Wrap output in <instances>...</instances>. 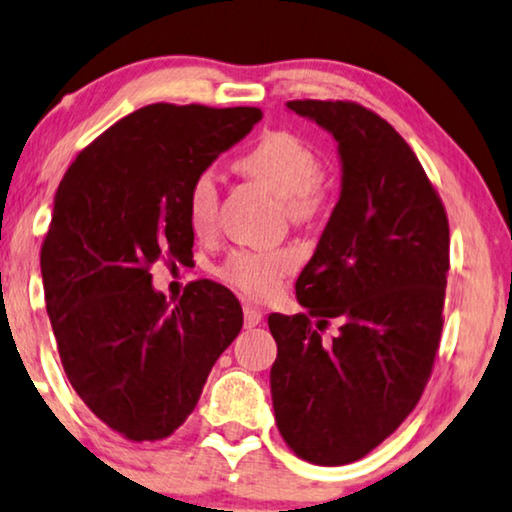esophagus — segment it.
<instances>
[{
  "label": "esophagus",
  "mask_w": 512,
  "mask_h": 512,
  "mask_svg": "<svg viewBox=\"0 0 512 512\" xmlns=\"http://www.w3.org/2000/svg\"><path fill=\"white\" fill-rule=\"evenodd\" d=\"M243 318H245V327H255L262 323V311H257L255 306H245Z\"/></svg>",
  "instance_id": "1"
}]
</instances>
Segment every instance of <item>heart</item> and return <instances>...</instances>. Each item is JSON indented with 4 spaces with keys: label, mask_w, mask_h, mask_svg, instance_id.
<instances>
[{
    "label": "heart",
    "mask_w": 512,
    "mask_h": 512,
    "mask_svg": "<svg viewBox=\"0 0 512 512\" xmlns=\"http://www.w3.org/2000/svg\"><path fill=\"white\" fill-rule=\"evenodd\" d=\"M238 168L285 201L295 222H309L320 213L325 192L320 185V163L313 149L290 133H269L241 156ZM217 180L213 170H201L187 194V217L196 234L215 224ZM295 264L288 250H236L220 267V278L252 299L276 295L281 278Z\"/></svg>",
    "instance_id": "1"
}]
</instances>
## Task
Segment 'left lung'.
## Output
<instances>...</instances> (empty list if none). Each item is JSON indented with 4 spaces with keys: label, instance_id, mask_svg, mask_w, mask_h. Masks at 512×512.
Segmentation results:
<instances>
[{
    "label": "left lung",
    "instance_id": "obj_1",
    "mask_svg": "<svg viewBox=\"0 0 512 512\" xmlns=\"http://www.w3.org/2000/svg\"><path fill=\"white\" fill-rule=\"evenodd\" d=\"M288 109L335 138L342 192L297 278L306 311L269 316L271 400L292 452L342 466L384 442L424 393L442 332L449 224L419 159L379 114L342 100ZM330 317L340 335L327 343L319 330Z\"/></svg>",
    "mask_w": 512,
    "mask_h": 512
}]
</instances>
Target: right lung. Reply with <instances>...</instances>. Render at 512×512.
<instances>
[{
	"label": "right lung",
	"mask_w": 512,
	"mask_h": 512,
	"mask_svg": "<svg viewBox=\"0 0 512 512\" xmlns=\"http://www.w3.org/2000/svg\"><path fill=\"white\" fill-rule=\"evenodd\" d=\"M260 119L257 107H142L74 159L53 199L42 278L60 363L88 410L128 440L185 424L241 332L234 292L196 281L170 306L149 267L192 257L189 187Z\"/></svg>",
	"instance_id": "add662e5"
}]
</instances>
